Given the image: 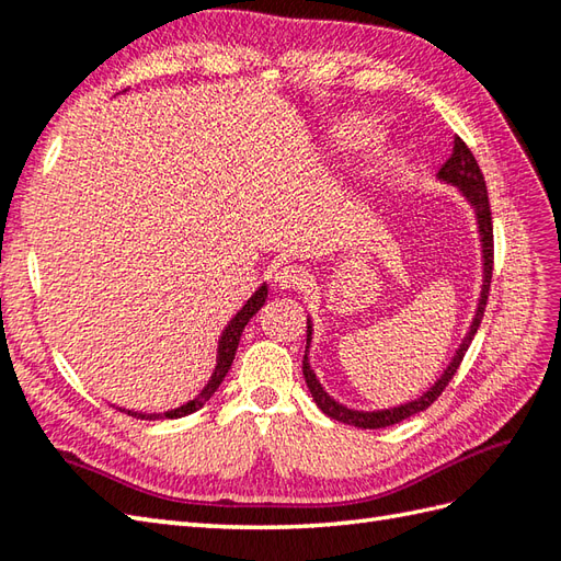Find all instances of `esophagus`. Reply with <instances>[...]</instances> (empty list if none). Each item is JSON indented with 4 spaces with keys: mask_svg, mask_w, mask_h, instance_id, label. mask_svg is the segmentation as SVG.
Listing matches in <instances>:
<instances>
[{
    "mask_svg": "<svg viewBox=\"0 0 561 561\" xmlns=\"http://www.w3.org/2000/svg\"><path fill=\"white\" fill-rule=\"evenodd\" d=\"M279 289H301L306 284V270L294 263H282L275 267V275H272Z\"/></svg>",
    "mask_w": 561,
    "mask_h": 561,
    "instance_id": "esophagus-1",
    "label": "esophagus"
}]
</instances>
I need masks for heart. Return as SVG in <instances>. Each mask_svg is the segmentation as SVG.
<instances>
[{
	"mask_svg": "<svg viewBox=\"0 0 561 561\" xmlns=\"http://www.w3.org/2000/svg\"><path fill=\"white\" fill-rule=\"evenodd\" d=\"M373 136V128L370 126H348L346 131H342V142L344 146H360V142H366Z\"/></svg>",
	"mask_w": 561,
	"mask_h": 561,
	"instance_id": "heart-1",
	"label": "heart"
}]
</instances>
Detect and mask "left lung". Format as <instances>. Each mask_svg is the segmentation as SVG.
I'll use <instances>...</instances> for the list:
<instances>
[{
    "label": "left lung",
    "mask_w": 561,
    "mask_h": 561,
    "mask_svg": "<svg viewBox=\"0 0 561 561\" xmlns=\"http://www.w3.org/2000/svg\"><path fill=\"white\" fill-rule=\"evenodd\" d=\"M439 181H447V184L457 186L463 195L466 201L473 205L476 210V219H478V231H480V245H483V291H480V301L476 308V316L471 322V330L466 332L463 342L457 351V356L451 358V363L447 366V370L442 373L439 380L423 392V397L413 399L409 403H401V407L394 409H382V411H354V409H346L342 407L340 401H334L328 392H324L320 380L316 377V373L310 370V363H308V348H310V340H312V328H310V320H308V340H306V354H304V377H306V385L310 389L312 399H316L318 409L330 415V419L346 423V425H356V427H366V430H377V427H387V425H394L411 419V415L425 411L430 403H435L437 397L445 392L449 380L454 377V373L459 370L463 354L471 346L473 336L480 328V320L485 316V306H488V294H490V282H492V260H494V241H492V213H490V201H488V186H485V179L483 172H480V167L473 158V152L468 150L466 142L457 136L454 138V150H451V158L442 164V169L437 172Z\"/></svg>",
    "instance_id": "1"
}]
</instances>
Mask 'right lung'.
I'll return each instance as SVG.
<instances>
[{"label":"right lung","instance_id":"add662e5","mask_svg":"<svg viewBox=\"0 0 561 561\" xmlns=\"http://www.w3.org/2000/svg\"><path fill=\"white\" fill-rule=\"evenodd\" d=\"M267 298V284L260 286V289L245 301V306L237 312V316L231 318V322L225 328V332H221L219 336V346H217V366H215V373L210 377V382L205 385L203 392L191 399L188 403H184V407H179L174 411H167V413H138V411H128V415H134V419H146V421H158V419H181V415H188L193 411H198L205 407V401H210V397L217 392V387L221 385V380H225V375L229 373L231 363H233V356H237V348H239V340H241V332L245 324H249V320L255 316V312L263 308ZM124 411V409H119Z\"/></svg>","mask_w":561,"mask_h":561}]
</instances>
